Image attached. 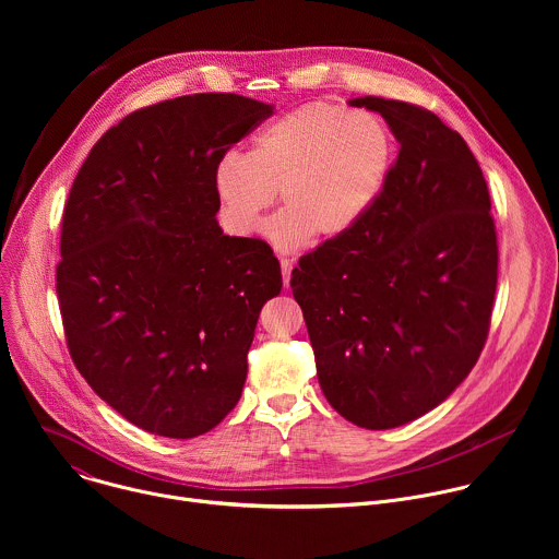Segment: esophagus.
I'll return each instance as SVG.
<instances>
[{"label":"esophagus","instance_id":"1","mask_svg":"<svg viewBox=\"0 0 559 559\" xmlns=\"http://www.w3.org/2000/svg\"><path fill=\"white\" fill-rule=\"evenodd\" d=\"M281 270H283V285H285V287H289V278H292L294 261H289V259H281Z\"/></svg>","mask_w":559,"mask_h":559}]
</instances>
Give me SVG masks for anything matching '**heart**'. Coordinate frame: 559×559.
Instances as JSON below:
<instances>
[{
	"instance_id": "heart-1",
	"label": "heart",
	"mask_w": 559,
	"mask_h": 559,
	"mask_svg": "<svg viewBox=\"0 0 559 559\" xmlns=\"http://www.w3.org/2000/svg\"><path fill=\"white\" fill-rule=\"evenodd\" d=\"M395 139L369 110L313 102L259 128L248 154H223L212 186L223 221L254 234L276 190L285 210L267 225L274 248H302L345 236L376 207L391 177Z\"/></svg>"
}]
</instances>
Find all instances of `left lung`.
Returning a JSON list of instances; mask_svg holds the SVG:
<instances>
[{
  "instance_id": "obj_1",
  "label": "left lung",
  "mask_w": 559,
  "mask_h": 559,
  "mask_svg": "<svg viewBox=\"0 0 559 559\" xmlns=\"http://www.w3.org/2000/svg\"><path fill=\"white\" fill-rule=\"evenodd\" d=\"M349 106L378 112L401 150L376 207L300 257L289 285L328 403L380 431L444 403L480 358L498 238L487 181L455 130L405 102Z\"/></svg>"
}]
</instances>
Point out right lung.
Listing matches in <instances>:
<instances>
[{"mask_svg":"<svg viewBox=\"0 0 559 559\" xmlns=\"http://www.w3.org/2000/svg\"><path fill=\"white\" fill-rule=\"evenodd\" d=\"M272 110L231 93L147 106L93 145L70 188L57 265L68 349L147 433L197 438L241 397L283 276L261 238L223 234L212 173Z\"/></svg>","mask_w":559,"mask_h":559,"instance_id":"right-lung-1","label":"right lung"}]
</instances>
